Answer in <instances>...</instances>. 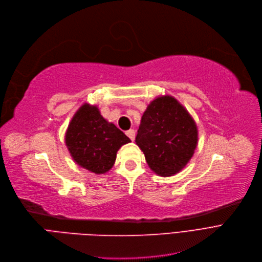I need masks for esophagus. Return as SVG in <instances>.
<instances>
[{"mask_svg":"<svg viewBox=\"0 0 262 262\" xmlns=\"http://www.w3.org/2000/svg\"><path fill=\"white\" fill-rule=\"evenodd\" d=\"M126 134L128 135V138H129L131 141L134 140V138H135V131H134L133 129H130V130L126 131Z\"/></svg>","mask_w":262,"mask_h":262,"instance_id":"34e87169","label":"esophagus"}]
</instances>
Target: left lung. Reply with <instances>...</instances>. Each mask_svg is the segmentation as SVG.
Instances as JSON below:
<instances>
[{"label":"left lung","instance_id":"obj_1","mask_svg":"<svg viewBox=\"0 0 262 262\" xmlns=\"http://www.w3.org/2000/svg\"><path fill=\"white\" fill-rule=\"evenodd\" d=\"M198 133L194 119L173 97L162 96L148 105L135 143L157 175L179 172L193 157Z\"/></svg>","mask_w":262,"mask_h":262}]
</instances>
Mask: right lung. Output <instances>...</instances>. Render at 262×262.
<instances>
[{"instance_id":"add662e5","label":"right lung","mask_w":262,"mask_h":262,"mask_svg":"<svg viewBox=\"0 0 262 262\" xmlns=\"http://www.w3.org/2000/svg\"><path fill=\"white\" fill-rule=\"evenodd\" d=\"M66 145L77 163L95 173L112 168L118 149L130 139L114 123L106 121L95 105L83 104L71 119Z\"/></svg>"}]
</instances>
